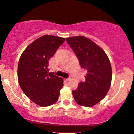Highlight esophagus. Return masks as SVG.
Listing matches in <instances>:
<instances>
[{
  "mask_svg": "<svg viewBox=\"0 0 134 134\" xmlns=\"http://www.w3.org/2000/svg\"><path fill=\"white\" fill-rule=\"evenodd\" d=\"M70 79H66L65 81H66V82H68V81H70Z\"/></svg>",
  "mask_w": 134,
  "mask_h": 134,
  "instance_id": "1",
  "label": "esophagus"
}]
</instances>
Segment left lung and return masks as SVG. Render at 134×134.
<instances>
[{
    "mask_svg": "<svg viewBox=\"0 0 134 134\" xmlns=\"http://www.w3.org/2000/svg\"><path fill=\"white\" fill-rule=\"evenodd\" d=\"M79 60L80 65L87 73L85 81L72 91L76 103L92 107L103 99L108 93L111 82V66L104 51L94 42L84 36L66 38Z\"/></svg>",
    "mask_w": 134,
    "mask_h": 134,
    "instance_id": "obj_1",
    "label": "left lung"
}]
</instances>
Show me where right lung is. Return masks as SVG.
<instances>
[{"label":"right lung","mask_w":134,"mask_h":134,"mask_svg":"<svg viewBox=\"0 0 134 134\" xmlns=\"http://www.w3.org/2000/svg\"><path fill=\"white\" fill-rule=\"evenodd\" d=\"M65 38L44 35L31 42L22 53L18 64L19 85L25 95L41 107L58 100L63 79L48 72V61Z\"/></svg>","instance_id":"right-lung-1"}]
</instances>
